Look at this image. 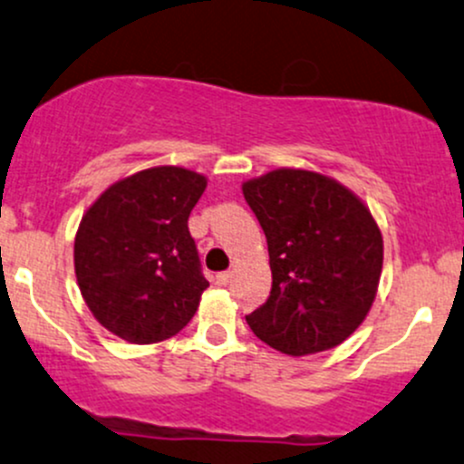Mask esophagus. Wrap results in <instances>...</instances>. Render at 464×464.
Returning <instances> with one entry per match:
<instances>
[{
    "label": "esophagus",
    "mask_w": 464,
    "mask_h": 464,
    "mask_svg": "<svg viewBox=\"0 0 464 464\" xmlns=\"http://www.w3.org/2000/svg\"><path fill=\"white\" fill-rule=\"evenodd\" d=\"M232 278H234L232 272H218L217 274V283H218V285H230Z\"/></svg>",
    "instance_id": "1"
}]
</instances>
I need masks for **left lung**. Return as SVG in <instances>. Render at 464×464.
I'll use <instances>...</instances> for the list:
<instances>
[{"mask_svg":"<svg viewBox=\"0 0 464 464\" xmlns=\"http://www.w3.org/2000/svg\"><path fill=\"white\" fill-rule=\"evenodd\" d=\"M267 238L272 290L247 314L274 350L305 356L341 345L365 321L382 270V237L370 210L334 179L274 170L243 183Z\"/></svg>","mask_w":464,"mask_h":464,"instance_id":"obj_1","label":"left lung"}]
</instances>
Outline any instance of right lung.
<instances>
[{"label":"right lung","mask_w":464,"mask_h":464,"mask_svg":"<svg viewBox=\"0 0 464 464\" xmlns=\"http://www.w3.org/2000/svg\"><path fill=\"white\" fill-rule=\"evenodd\" d=\"M206 177L150 168L108 188L74 238V272L91 312L123 341H166L190 323L210 283L188 217Z\"/></svg>","instance_id":"obj_1"}]
</instances>
